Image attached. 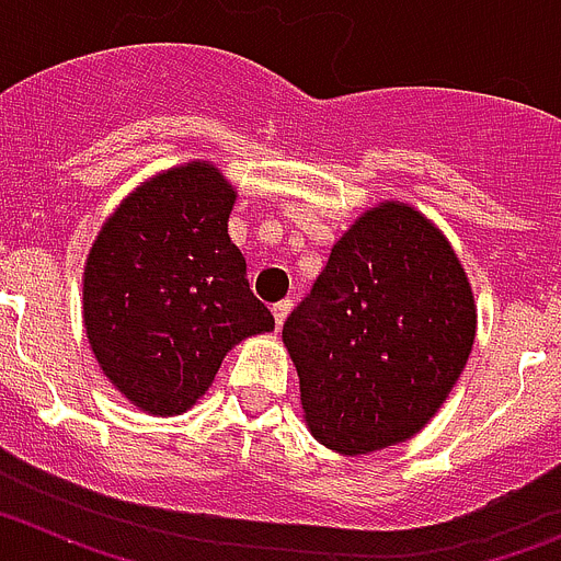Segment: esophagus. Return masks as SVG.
<instances>
[{
    "label": "esophagus",
    "mask_w": 561,
    "mask_h": 561,
    "mask_svg": "<svg viewBox=\"0 0 561 561\" xmlns=\"http://www.w3.org/2000/svg\"><path fill=\"white\" fill-rule=\"evenodd\" d=\"M291 311V300L286 297V300H277L275 306H272V314H275V323L277 325H284L286 323V317H289Z\"/></svg>",
    "instance_id": "obj_1"
}]
</instances>
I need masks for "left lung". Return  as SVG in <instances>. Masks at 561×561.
Segmentation results:
<instances>
[{"mask_svg":"<svg viewBox=\"0 0 561 561\" xmlns=\"http://www.w3.org/2000/svg\"><path fill=\"white\" fill-rule=\"evenodd\" d=\"M311 435L368 455L419 433L474 342V300L453 247L408 205L374 207L334 244L284 323Z\"/></svg>","mask_w":561,"mask_h":561,"instance_id":"1","label":"left lung"}]
</instances>
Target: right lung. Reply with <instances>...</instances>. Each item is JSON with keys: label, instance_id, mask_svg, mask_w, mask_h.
I'll return each mask as SVG.
<instances>
[{"label": "right lung", "instance_id": "1", "mask_svg": "<svg viewBox=\"0 0 561 561\" xmlns=\"http://www.w3.org/2000/svg\"><path fill=\"white\" fill-rule=\"evenodd\" d=\"M236 191L205 162L134 191L83 272V325L103 374L153 415L185 413L227 351L275 329L227 236Z\"/></svg>", "mask_w": 561, "mask_h": 561}]
</instances>
